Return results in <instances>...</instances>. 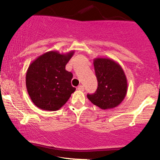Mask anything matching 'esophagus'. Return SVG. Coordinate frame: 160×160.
<instances>
[{"instance_id": "34e87169", "label": "esophagus", "mask_w": 160, "mask_h": 160, "mask_svg": "<svg viewBox=\"0 0 160 160\" xmlns=\"http://www.w3.org/2000/svg\"><path fill=\"white\" fill-rule=\"evenodd\" d=\"M77 89H78V91H83L84 89H85V88H84V87H83V86H82V85H79L78 88H77Z\"/></svg>"}]
</instances>
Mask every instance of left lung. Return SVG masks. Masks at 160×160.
Returning a JSON list of instances; mask_svg holds the SVG:
<instances>
[{"label": "left lung", "instance_id": "obj_1", "mask_svg": "<svg viewBox=\"0 0 160 160\" xmlns=\"http://www.w3.org/2000/svg\"><path fill=\"white\" fill-rule=\"evenodd\" d=\"M95 74L98 87L96 92L88 94V100L102 109L119 106L126 96L128 82L124 70L118 62L109 58H95Z\"/></svg>", "mask_w": 160, "mask_h": 160}]
</instances>
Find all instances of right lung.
<instances>
[{
	"label": "right lung",
	"instance_id": "add662e5",
	"mask_svg": "<svg viewBox=\"0 0 160 160\" xmlns=\"http://www.w3.org/2000/svg\"><path fill=\"white\" fill-rule=\"evenodd\" d=\"M48 51L39 56L27 69L26 84L32 101L41 109L56 111L69 99L75 88L71 85L72 73L66 65L74 54Z\"/></svg>",
	"mask_w": 160,
	"mask_h": 160
}]
</instances>
